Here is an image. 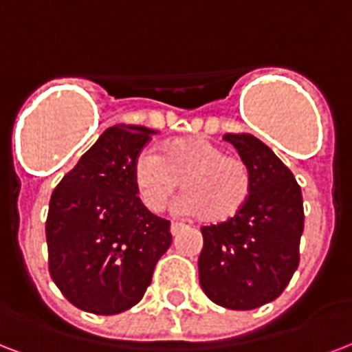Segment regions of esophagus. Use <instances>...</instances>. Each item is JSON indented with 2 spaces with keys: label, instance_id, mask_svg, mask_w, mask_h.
I'll use <instances>...</instances> for the list:
<instances>
[{
  "label": "esophagus",
  "instance_id": "obj_1",
  "mask_svg": "<svg viewBox=\"0 0 352 352\" xmlns=\"http://www.w3.org/2000/svg\"><path fill=\"white\" fill-rule=\"evenodd\" d=\"M182 230H184V224H179V222H173V224H170V233H173V235H178Z\"/></svg>",
  "mask_w": 352,
  "mask_h": 352
}]
</instances>
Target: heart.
<instances>
[{
	"label": "heart",
	"mask_w": 352,
	"mask_h": 352,
	"mask_svg": "<svg viewBox=\"0 0 352 352\" xmlns=\"http://www.w3.org/2000/svg\"><path fill=\"white\" fill-rule=\"evenodd\" d=\"M182 182V209L207 224H222L239 214L252 195V170L242 157L200 138L173 139L162 156L143 151L133 165L139 198L154 213H162Z\"/></svg>",
	"instance_id": "obj_1"
}]
</instances>
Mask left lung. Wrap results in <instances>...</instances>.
I'll return each mask as SVG.
<instances>
[{"instance_id":"left-lung-1","label":"left lung","mask_w":352,"mask_h":352,"mask_svg":"<svg viewBox=\"0 0 352 352\" xmlns=\"http://www.w3.org/2000/svg\"><path fill=\"white\" fill-rule=\"evenodd\" d=\"M252 170V195L236 217L201 228V290L213 303L252 310L283 294L299 266L303 196L290 168L250 133H226Z\"/></svg>"}]
</instances>
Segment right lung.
I'll list each match as a JSON object with an SVG mask.
<instances>
[{
    "instance_id": "obj_1",
    "label": "right lung",
    "mask_w": 352,
    "mask_h": 352,
    "mask_svg": "<svg viewBox=\"0 0 352 352\" xmlns=\"http://www.w3.org/2000/svg\"><path fill=\"white\" fill-rule=\"evenodd\" d=\"M152 133L108 128L51 195L49 274L69 303L91 314L138 305L173 244L170 222L143 206L133 184V165Z\"/></svg>"
}]
</instances>
